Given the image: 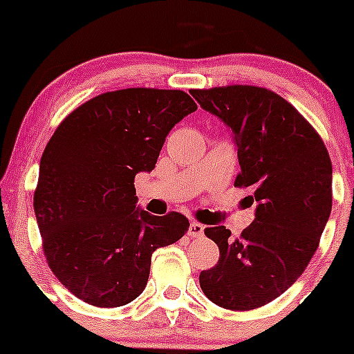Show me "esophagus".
I'll return each instance as SVG.
<instances>
[{
    "label": "esophagus",
    "instance_id": "esophagus-1",
    "mask_svg": "<svg viewBox=\"0 0 354 354\" xmlns=\"http://www.w3.org/2000/svg\"><path fill=\"white\" fill-rule=\"evenodd\" d=\"M203 230H205V226H203V224L192 223L190 227H188V236H192V238L203 236Z\"/></svg>",
    "mask_w": 354,
    "mask_h": 354
}]
</instances>
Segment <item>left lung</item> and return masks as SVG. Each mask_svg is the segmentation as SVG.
Instances as JSON below:
<instances>
[{"mask_svg":"<svg viewBox=\"0 0 354 354\" xmlns=\"http://www.w3.org/2000/svg\"><path fill=\"white\" fill-rule=\"evenodd\" d=\"M190 94L231 128L241 167L234 187L252 190L259 203L240 238L224 226L205 227L219 260L200 272V288L221 308H259L283 295L319 248L332 209L329 152L299 111L269 88L226 85Z\"/></svg>","mask_w":354,"mask_h":354,"instance_id":"1","label":"left lung"}]
</instances>
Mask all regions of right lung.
I'll list each match as a JSON object with an SVG mask.
<instances>
[{"label":"right lung","mask_w":354,"mask_h":354,"mask_svg":"<svg viewBox=\"0 0 354 354\" xmlns=\"http://www.w3.org/2000/svg\"><path fill=\"white\" fill-rule=\"evenodd\" d=\"M197 111L183 91L121 88L88 99L58 124L41 157L34 210L46 262L78 299L133 301L151 257L190 227L180 212L135 209V176L152 171L171 128Z\"/></svg>","instance_id":"right-lung-1"}]
</instances>
